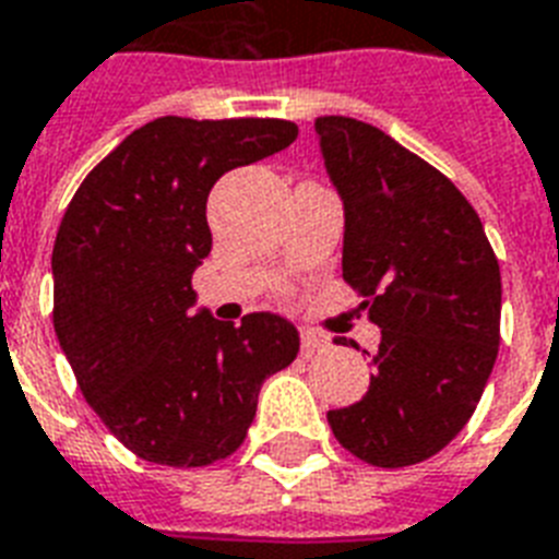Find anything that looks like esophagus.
Listing matches in <instances>:
<instances>
[{"label":"esophagus","mask_w":559,"mask_h":559,"mask_svg":"<svg viewBox=\"0 0 559 559\" xmlns=\"http://www.w3.org/2000/svg\"><path fill=\"white\" fill-rule=\"evenodd\" d=\"M302 353L306 356H311V353H323V349H329V338L326 335H320V332H314V329H302Z\"/></svg>","instance_id":"34e87169"}]
</instances>
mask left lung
Wrapping results in <instances>:
<instances>
[{
  "label": "left lung",
  "mask_w": 559,
  "mask_h": 559,
  "mask_svg": "<svg viewBox=\"0 0 559 559\" xmlns=\"http://www.w3.org/2000/svg\"><path fill=\"white\" fill-rule=\"evenodd\" d=\"M314 131L347 212L344 283L382 326L370 391L326 419L365 464H419L455 440L487 388L501 338L499 259L443 171L358 119L320 116Z\"/></svg>",
  "instance_id": "1"
}]
</instances>
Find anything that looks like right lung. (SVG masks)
I'll return each instance as SVG.
<instances>
[{"mask_svg": "<svg viewBox=\"0 0 559 559\" xmlns=\"http://www.w3.org/2000/svg\"><path fill=\"white\" fill-rule=\"evenodd\" d=\"M294 140L285 119L163 116L119 142L63 212L51 250L60 349L90 408L142 461L230 457L262 382L300 353L294 323L271 311L241 326L192 314L210 189Z\"/></svg>", "mask_w": 559, "mask_h": 559, "instance_id": "1", "label": "right lung"}]
</instances>
